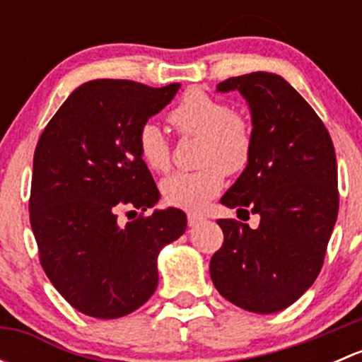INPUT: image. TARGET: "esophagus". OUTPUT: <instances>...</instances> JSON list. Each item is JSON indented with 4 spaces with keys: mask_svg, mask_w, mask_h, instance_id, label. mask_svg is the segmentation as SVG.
<instances>
[{
    "mask_svg": "<svg viewBox=\"0 0 362 362\" xmlns=\"http://www.w3.org/2000/svg\"><path fill=\"white\" fill-rule=\"evenodd\" d=\"M204 221V217L203 215H199V214H187V224L191 226H196V224H199V222H203Z\"/></svg>",
    "mask_w": 362,
    "mask_h": 362,
    "instance_id": "esophagus-1",
    "label": "esophagus"
}]
</instances>
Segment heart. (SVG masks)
I'll use <instances>...</instances> for the list:
<instances>
[{"label":"heart","mask_w":362,"mask_h":362,"mask_svg":"<svg viewBox=\"0 0 362 362\" xmlns=\"http://www.w3.org/2000/svg\"><path fill=\"white\" fill-rule=\"evenodd\" d=\"M170 120L182 134L202 138L196 171H177L160 182L166 203L184 210L198 211L222 191L226 173H240L252 156V127L249 120L233 112L226 101L202 89H189ZM138 152L154 171L170 168L171 151L164 131L156 122H145L136 136Z\"/></svg>","instance_id":"obj_1"}]
</instances>
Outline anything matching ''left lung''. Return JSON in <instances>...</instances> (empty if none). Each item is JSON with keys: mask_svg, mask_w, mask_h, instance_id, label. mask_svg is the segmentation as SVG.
<instances>
[{"mask_svg": "<svg viewBox=\"0 0 362 362\" xmlns=\"http://www.w3.org/2000/svg\"><path fill=\"white\" fill-rule=\"evenodd\" d=\"M252 119V156L221 203L257 214L249 224L218 218L224 243L210 261L215 289L247 312L275 313L312 287L338 217V166L322 120L280 75L233 76ZM249 215V211H247Z\"/></svg>", "mask_w": 362, "mask_h": 362, "instance_id": "obj_1", "label": "left lung"}]
</instances>
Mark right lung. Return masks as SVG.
Segmentation results:
<instances>
[{
    "label": "right lung",
    "instance_id": "add662e5",
    "mask_svg": "<svg viewBox=\"0 0 362 362\" xmlns=\"http://www.w3.org/2000/svg\"><path fill=\"white\" fill-rule=\"evenodd\" d=\"M178 89L90 80L69 94L36 145L29 218L40 262L86 315L119 319L140 308L158 287L159 252L187 228L173 206L117 221L120 208L145 211L159 202L136 136Z\"/></svg>",
    "mask_w": 362,
    "mask_h": 362
}]
</instances>
